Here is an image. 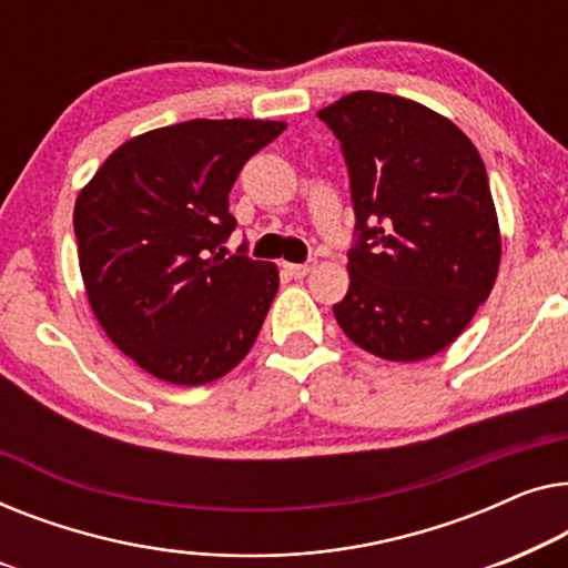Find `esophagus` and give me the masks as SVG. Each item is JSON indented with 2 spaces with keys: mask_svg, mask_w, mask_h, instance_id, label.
Here are the masks:
<instances>
[{
  "mask_svg": "<svg viewBox=\"0 0 568 568\" xmlns=\"http://www.w3.org/2000/svg\"><path fill=\"white\" fill-rule=\"evenodd\" d=\"M314 267H316V260H306V262H301V265H285V270L293 277H306Z\"/></svg>",
  "mask_w": 568,
  "mask_h": 568,
  "instance_id": "esophagus-1",
  "label": "esophagus"
}]
</instances>
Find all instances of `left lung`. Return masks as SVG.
<instances>
[{
  "label": "left lung",
  "instance_id": "obj_1",
  "mask_svg": "<svg viewBox=\"0 0 568 568\" xmlns=\"http://www.w3.org/2000/svg\"><path fill=\"white\" fill-rule=\"evenodd\" d=\"M318 118L342 143L355 207L337 324L383 361L433 357L470 324L499 273L481 156L458 125L396 94H345Z\"/></svg>",
  "mask_w": 568,
  "mask_h": 568
}]
</instances>
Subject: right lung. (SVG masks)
I'll list each match as a JSON object with an SVG mask.
<instances>
[{"label": "right lung", "mask_w": 568, "mask_h": 568, "mask_svg": "<svg viewBox=\"0 0 568 568\" xmlns=\"http://www.w3.org/2000/svg\"><path fill=\"white\" fill-rule=\"evenodd\" d=\"M285 131L277 121L156 128L105 159L74 205L79 270L98 322L123 355L178 386H203L250 353L277 293V267L244 246L229 193Z\"/></svg>", "instance_id": "right-lung-1"}]
</instances>
